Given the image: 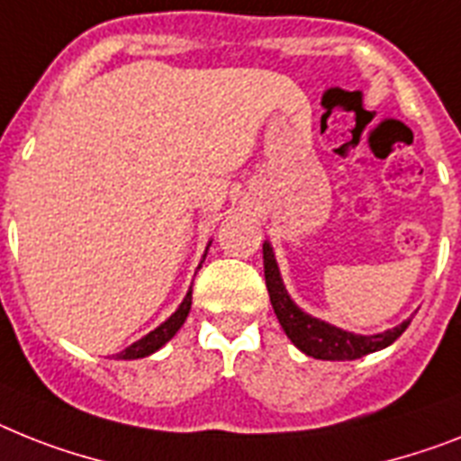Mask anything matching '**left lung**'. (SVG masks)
<instances>
[{
	"mask_svg": "<svg viewBox=\"0 0 461 461\" xmlns=\"http://www.w3.org/2000/svg\"><path fill=\"white\" fill-rule=\"evenodd\" d=\"M264 276L268 296H271L273 311H276L277 321L283 325L285 334L290 337L292 344L303 351L311 358L318 360H356L363 358L367 353L382 351L386 346L393 344L405 330L410 321L401 322L393 330H386L382 334H353L346 332L341 327H334L325 321H318L313 315L303 313L302 308L296 306L285 290L280 268H277L276 254L268 242H264Z\"/></svg>",
	"mask_w": 461,
	"mask_h": 461,
	"instance_id": "8db88e82",
	"label": "left lung"
}]
</instances>
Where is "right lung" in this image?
Listing matches in <instances>:
<instances>
[{
  "mask_svg": "<svg viewBox=\"0 0 461 461\" xmlns=\"http://www.w3.org/2000/svg\"><path fill=\"white\" fill-rule=\"evenodd\" d=\"M204 257H207V254H204ZM190 303H193V290H188V294H185V299L181 302V306L176 308V313H171L169 318L162 322V325L155 327L153 332L146 334L143 339L134 341V344L129 346V348H124L122 353H117V358H120V360L146 358V356L155 353L158 348H162V346H165L167 341H169L171 337H174V334L181 330V325L185 322V318H188V313H190Z\"/></svg>",
  "mask_w": 461,
  "mask_h": 461,
  "instance_id": "right-lung-1",
  "label": "right lung"
}]
</instances>
